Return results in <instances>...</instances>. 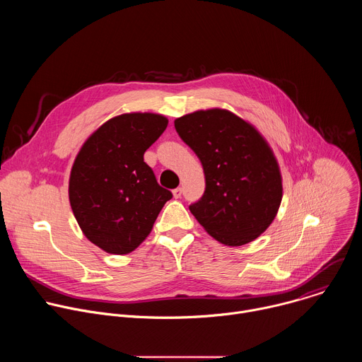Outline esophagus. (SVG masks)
I'll use <instances>...</instances> for the list:
<instances>
[{"instance_id":"34e87169","label":"esophagus","mask_w":362,"mask_h":362,"mask_svg":"<svg viewBox=\"0 0 362 362\" xmlns=\"http://www.w3.org/2000/svg\"><path fill=\"white\" fill-rule=\"evenodd\" d=\"M173 196H175V199L182 197V187H176V189L173 190Z\"/></svg>"}]
</instances>
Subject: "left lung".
<instances>
[{"instance_id": "left-lung-1", "label": "left lung", "mask_w": 362, "mask_h": 362, "mask_svg": "<svg viewBox=\"0 0 362 362\" xmlns=\"http://www.w3.org/2000/svg\"><path fill=\"white\" fill-rule=\"evenodd\" d=\"M175 129L204 172V193L189 206L196 221L228 246L249 243L264 233L279 209L282 177L259 132L222 109L182 116Z\"/></svg>"}]
</instances>
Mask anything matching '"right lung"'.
Masks as SVG:
<instances>
[{
    "instance_id": "add662e5",
    "label": "right lung",
    "mask_w": 362,
    "mask_h": 362,
    "mask_svg": "<svg viewBox=\"0 0 362 362\" xmlns=\"http://www.w3.org/2000/svg\"><path fill=\"white\" fill-rule=\"evenodd\" d=\"M166 127L168 119L160 115H122L100 126L78 151L69 183L70 204L86 238L103 250H134L172 199L143 159Z\"/></svg>"
}]
</instances>
